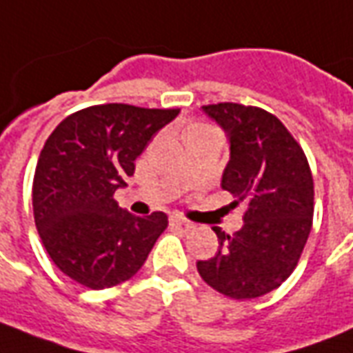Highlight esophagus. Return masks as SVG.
<instances>
[{
	"mask_svg": "<svg viewBox=\"0 0 353 353\" xmlns=\"http://www.w3.org/2000/svg\"><path fill=\"white\" fill-rule=\"evenodd\" d=\"M170 224H172V226H185V228H192V224L187 223L183 216H179V215L170 216Z\"/></svg>",
	"mask_w": 353,
	"mask_h": 353,
	"instance_id": "esophagus-1",
	"label": "esophagus"
}]
</instances>
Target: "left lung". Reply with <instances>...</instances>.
Listing matches in <instances>:
<instances>
[{"label": "left lung", "mask_w": 353, "mask_h": 353, "mask_svg": "<svg viewBox=\"0 0 353 353\" xmlns=\"http://www.w3.org/2000/svg\"><path fill=\"white\" fill-rule=\"evenodd\" d=\"M230 140L223 189L243 203L236 234L213 232L221 249L196 263L211 288L232 299L265 296L296 270L314 215V179L303 148L276 116L258 106H202Z\"/></svg>", "instance_id": "left-lung-1"}]
</instances>
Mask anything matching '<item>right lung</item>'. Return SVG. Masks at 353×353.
Here are the masks:
<instances>
[{
    "label": "right lung",
    "mask_w": 353,
    "mask_h": 353,
    "mask_svg": "<svg viewBox=\"0 0 353 353\" xmlns=\"http://www.w3.org/2000/svg\"><path fill=\"white\" fill-rule=\"evenodd\" d=\"M179 108L95 104L70 114L44 142L33 176V216L44 249L85 288L134 276L168 216H134L114 192L134 174V161Z\"/></svg>",
    "instance_id": "right-lung-1"
}]
</instances>
